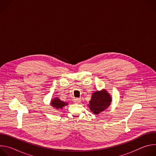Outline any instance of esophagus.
<instances>
[{
    "instance_id": "obj_1",
    "label": "esophagus",
    "mask_w": 156,
    "mask_h": 156,
    "mask_svg": "<svg viewBox=\"0 0 156 156\" xmlns=\"http://www.w3.org/2000/svg\"><path fill=\"white\" fill-rule=\"evenodd\" d=\"M74 102L75 103H76V104H78V103H80L81 102V99H79V98H76V99H74Z\"/></svg>"
}]
</instances>
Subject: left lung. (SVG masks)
Masks as SVG:
<instances>
[{"instance_id":"8db88e82","label":"left lung","mask_w":156,"mask_h":156,"mask_svg":"<svg viewBox=\"0 0 156 156\" xmlns=\"http://www.w3.org/2000/svg\"><path fill=\"white\" fill-rule=\"evenodd\" d=\"M111 102L112 98L109 93L106 90H102L96 91L93 94L88 106L92 112L98 115L107 109L110 105Z\"/></svg>"}]
</instances>
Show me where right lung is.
Listing matches in <instances>:
<instances>
[{"label": "right lung", "mask_w": 156, "mask_h": 156, "mask_svg": "<svg viewBox=\"0 0 156 156\" xmlns=\"http://www.w3.org/2000/svg\"><path fill=\"white\" fill-rule=\"evenodd\" d=\"M51 104L53 107H54L56 109L63 108V107L65 106L66 105H68L67 103H65V102L60 101V99H58V98H55L54 99H53L51 101Z\"/></svg>", "instance_id": "right-lung-1"}]
</instances>
